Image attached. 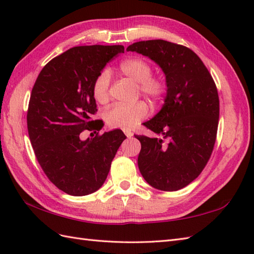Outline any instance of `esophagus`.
<instances>
[{
  "instance_id": "1",
  "label": "esophagus",
  "mask_w": 254,
  "mask_h": 254,
  "mask_svg": "<svg viewBox=\"0 0 254 254\" xmlns=\"http://www.w3.org/2000/svg\"><path fill=\"white\" fill-rule=\"evenodd\" d=\"M123 132H124V134H126V136H127V138H131V137L133 136V133H132L131 131H128V130H124Z\"/></svg>"
}]
</instances>
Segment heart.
<instances>
[{
    "instance_id": "obj_1",
    "label": "heart",
    "mask_w": 254,
    "mask_h": 254,
    "mask_svg": "<svg viewBox=\"0 0 254 254\" xmlns=\"http://www.w3.org/2000/svg\"><path fill=\"white\" fill-rule=\"evenodd\" d=\"M123 75L138 83V89L147 98L158 101L166 95L167 85L159 76H153L150 64L141 58H131L120 64ZM110 72L104 69L97 75L93 83V96L97 102L105 104L109 99ZM148 107L139 100L131 105L116 104L105 112L108 126L115 128H132L147 116Z\"/></svg>"
}]
</instances>
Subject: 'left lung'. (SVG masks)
Segmentation results:
<instances>
[{"mask_svg":"<svg viewBox=\"0 0 254 254\" xmlns=\"http://www.w3.org/2000/svg\"><path fill=\"white\" fill-rule=\"evenodd\" d=\"M127 51L159 65L167 85L163 108L144 123L160 137L135 135L142 145L138 169L153 188L178 191L196 179L212 155L219 119L216 85L201 59L185 46L146 40Z\"/></svg>","mask_w":254,"mask_h":254,"instance_id":"obj_1","label":"left lung"}]
</instances>
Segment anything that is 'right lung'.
<instances>
[{"instance_id": "1", "label": "right lung", "mask_w": 254, "mask_h": 254, "mask_svg": "<svg viewBox=\"0 0 254 254\" xmlns=\"http://www.w3.org/2000/svg\"><path fill=\"white\" fill-rule=\"evenodd\" d=\"M123 52V46L71 48L46 64L32 87L27 112L30 143L49 180L69 195L98 190L127 138L121 130H113L80 139L85 130H101V120H91L97 111L93 83Z\"/></svg>"}]
</instances>
